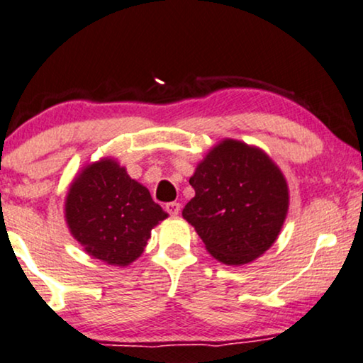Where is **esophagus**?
Wrapping results in <instances>:
<instances>
[{"mask_svg": "<svg viewBox=\"0 0 363 363\" xmlns=\"http://www.w3.org/2000/svg\"><path fill=\"white\" fill-rule=\"evenodd\" d=\"M164 210H167L172 216H177L180 213V203H177V201H170V203L164 205Z\"/></svg>", "mask_w": 363, "mask_h": 363, "instance_id": "1", "label": "esophagus"}]
</instances>
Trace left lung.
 Returning <instances> with one entry per match:
<instances>
[{
	"instance_id": "8db88e82",
	"label": "left lung",
	"mask_w": 363,
	"mask_h": 363,
	"mask_svg": "<svg viewBox=\"0 0 363 363\" xmlns=\"http://www.w3.org/2000/svg\"><path fill=\"white\" fill-rule=\"evenodd\" d=\"M182 215L225 265H245L279 238L289 213L284 173L262 148L225 138L196 164Z\"/></svg>"
}]
</instances>
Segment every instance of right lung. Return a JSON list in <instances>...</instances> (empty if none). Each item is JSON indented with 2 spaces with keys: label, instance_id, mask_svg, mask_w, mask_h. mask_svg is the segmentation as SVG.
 Wrapping results in <instances>:
<instances>
[{
  "label": "right lung",
  "instance_id": "add662e5",
  "mask_svg": "<svg viewBox=\"0 0 363 363\" xmlns=\"http://www.w3.org/2000/svg\"><path fill=\"white\" fill-rule=\"evenodd\" d=\"M167 216L148 188L108 157L83 167L65 199L69 233L89 257L113 267L133 263Z\"/></svg>",
  "mask_w": 363,
  "mask_h": 363
}]
</instances>
